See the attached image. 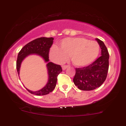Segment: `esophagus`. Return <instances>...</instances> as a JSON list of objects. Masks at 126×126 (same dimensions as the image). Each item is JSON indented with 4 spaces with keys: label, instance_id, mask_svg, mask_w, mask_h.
Instances as JSON below:
<instances>
[{
    "label": "esophagus",
    "instance_id": "34e87169",
    "mask_svg": "<svg viewBox=\"0 0 126 126\" xmlns=\"http://www.w3.org/2000/svg\"><path fill=\"white\" fill-rule=\"evenodd\" d=\"M67 68H68V66H67V65H63V66H62V69H63V70H65Z\"/></svg>",
    "mask_w": 126,
    "mask_h": 126
}]
</instances>
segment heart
Returning a JSON list of instances; mask_svg holds the SVG:
<instances>
[{
    "label": "heart",
    "instance_id": "obj_1",
    "mask_svg": "<svg viewBox=\"0 0 126 126\" xmlns=\"http://www.w3.org/2000/svg\"><path fill=\"white\" fill-rule=\"evenodd\" d=\"M100 46L95 41L82 37L66 38L60 42V47L53 45L49 51L53 61L62 63L70 56L72 63L78 67L87 66L99 56Z\"/></svg>",
    "mask_w": 126,
    "mask_h": 126
}]
</instances>
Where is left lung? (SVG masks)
Here are the masks:
<instances>
[{
    "label": "left lung",
    "mask_w": 126,
    "mask_h": 126,
    "mask_svg": "<svg viewBox=\"0 0 126 126\" xmlns=\"http://www.w3.org/2000/svg\"><path fill=\"white\" fill-rule=\"evenodd\" d=\"M96 41L100 47L101 56L92 64L82 68H76L73 82L82 91H91L102 85L106 80L109 67V53L104 42Z\"/></svg>",
    "instance_id": "1"
}]
</instances>
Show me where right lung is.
<instances>
[{"label": "right lung", "mask_w": 126, "mask_h": 126, "mask_svg": "<svg viewBox=\"0 0 126 126\" xmlns=\"http://www.w3.org/2000/svg\"><path fill=\"white\" fill-rule=\"evenodd\" d=\"M54 38L52 37H41L31 41L26 45L18 53L16 61V69L18 75H19L20 68L22 61L28 56L36 54L43 58L46 63L47 70L48 80L46 84L42 89L37 91H32L26 89L32 94L41 96L49 94L54 90L56 86L57 76L63 71L60 65H56L49 62V52L51 46L52 45Z\"/></svg>", "instance_id": "1"}]
</instances>
